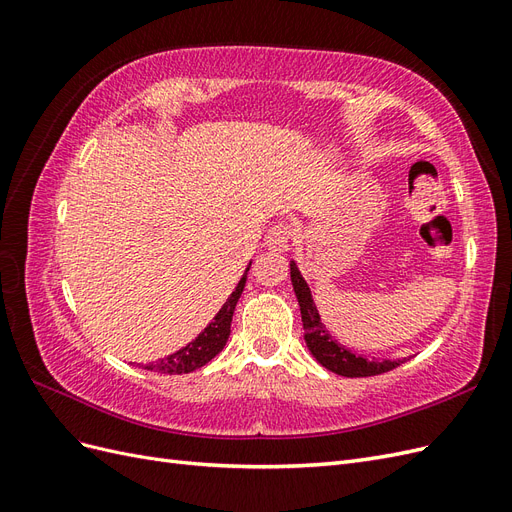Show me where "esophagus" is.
<instances>
[{
  "instance_id": "esophagus-1",
  "label": "esophagus",
  "mask_w": 512,
  "mask_h": 512,
  "mask_svg": "<svg viewBox=\"0 0 512 512\" xmlns=\"http://www.w3.org/2000/svg\"><path fill=\"white\" fill-rule=\"evenodd\" d=\"M290 241H292V226L286 224V222L273 224L267 232V237H265L267 247H271V250H277V252L288 250Z\"/></svg>"
}]
</instances>
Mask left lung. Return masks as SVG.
<instances>
[{"label":"left lung","instance_id":"obj_1","mask_svg":"<svg viewBox=\"0 0 512 512\" xmlns=\"http://www.w3.org/2000/svg\"><path fill=\"white\" fill-rule=\"evenodd\" d=\"M290 280H292V288L294 294L299 299V307H301V320H303V331H305V344L316 356V361L327 367L329 371L337 376H346V378H367V376H378L384 374V371H391L395 367H399L401 363H406L408 359H374L369 361L361 354H354L350 350H346L342 344L333 342V337L329 335V331L324 329V324L320 320L318 309L314 305L312 292H309L305 280L301 277L297 265L290 262Z\"/></svg>","mask_w":512,"mask_h":512}]
</instances>
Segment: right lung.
Returning <instances> with one entry per match:
<instances>
[{"label": "right lung", "mask_w": 512, "mask_h": 512, "mask_svg": "<svg viewBox=\"0 0 512 512\" xmlns=\"http://www.w3.org/2000/svg\"><path fill=\"white\" fill-rule=\"evenodd\" d=\"M247 271L245 269L241 282L237 284L235 292L230 294L228 301L224 303V307L218 312V316L213 318V322H209V327L200 333L194 342H190L185 348L177 350L175 354L166 356V359H160L156 363H149L145 369L158 371V374H190V371L207 365L215 354H220L222 348L226 346V339L230 335V322H232V314H235L237 301L243 292L245 280H247Z\"/></svg>", "instance_id": "add662e5"}]
</instances>
